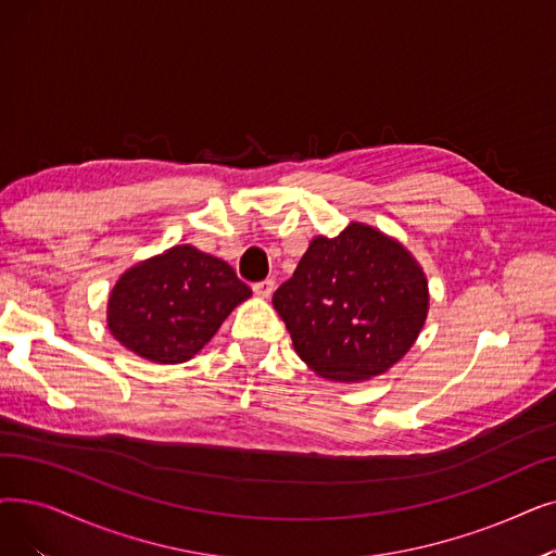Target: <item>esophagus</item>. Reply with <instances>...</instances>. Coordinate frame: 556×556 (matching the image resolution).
I'll return each mask as SVG.
<instances>
[{
  "mask_svg": "<svg viewBox=\"0 0 556 556\" xmlns=\"http://www.w3.org/2000/svg\"><path fill=\"white\" fill-rule=\"evenodd\" d=\"M252 291H254V295H258V298H270L273 291H275V281H273V279L256 281V283L252 286Z\"/></svg>",
  "mask_w": 556,
  "mask_h": 556,
  "instance_id": "1",
  "label": "esophagus"
}]
</instances>
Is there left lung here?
<instances>
[{
    "label": "left lung",
    "instance_id": "1",
    "mask_svg": "<svg viewBox=\"0 0 556 556\" xmlns=\"http://www.w3.org/2000/svg\"><path fill=\"white\" fill-rule=\"evenodd\" d=\"M273 304L311 370L358 381L386 372L414 345L429 295L412 254L352 223L336 238H313Z\"/></svg>",
    "mask_w": 556,
    "mask_h": 556
}]
</instances>
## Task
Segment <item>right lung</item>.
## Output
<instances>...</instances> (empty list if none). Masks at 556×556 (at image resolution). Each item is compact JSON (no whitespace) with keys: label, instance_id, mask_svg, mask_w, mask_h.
<instances>
[{"label":"right lung","instance_id":"obj_1","mask_svg":"<svg viewBox=\"0 0 556 556\" xmlns=\"http://www.w3.org/2000/svg\"><path fill=\"white\" fill-rule=\"evenodd\" d=\"M252 295L231 265L190 245L167 250L123 275L109 298V329L156 364H181Z\"/></svg>","mask_w":556,"mask_h":556}]
</instances>
